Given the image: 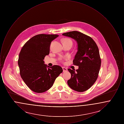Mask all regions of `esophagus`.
<instances>
[{"label": "esophagus", "instance_id": "esophagus-1", "mask_svg": "<svg viewBox=\"0 0 124 124\" xmlns=\"http://www.w3.org/2000/svg\"><path fill=\"white\" fill-rule=\"evenodd\" d=\"M62 69H63V72H66L67 71V68H65V67H62Z\"/></svg>", "mask_w": 124, "mask_h": 124}]
</instances>
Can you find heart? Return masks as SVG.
Returning <instances> with one entry per match:
<instances>
[{
	"label": "heart",
	"mask_w": 124,
	"mask_h": 124,
	"mask_svg": "<svg viewBox=\"0 0 124 124\" xmlns=\"http://www.w3.org/2000/svg\"><path fill=\"white\" fill-rule=\"evenodd\" d=\"M63 43H66V42H70L71 43H72V41L71 40V39H64L63 40Z\"/></svg>",
	"instance_id": "1"
}]
</instances>
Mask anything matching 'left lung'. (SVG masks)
<instances>
[{
	"mask_svg": "<svg viewBox=\"0 0 124 124\" xmlns=\"http://www.w3.org/2000/svg\"><path fill=\"white\" fill-rule=\"evenodd\" d=\"M62 35L74 39L78 44L73 64L78 66V68L76 71L68 69L71 77L67 84L74 91L85 92L94 84L98 77L101 66L99 48L92 38L80 32L72 31Z\"/></svg>",
	"mask_w": 124,
	"mask_h": 124,
	"instance_id": "obj_1",
	"label": "left lung"
}]
</instances>
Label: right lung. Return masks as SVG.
Instances as JSON below:
<instances>
[{
    "label": "right lung",
    "mask_w": 124,
    "mask_h": 124,
    "mask_svg": "<svg viewBox=\"0 0 124 124\" xmlns=\"http://www.w3.org/2000/svg\"><path fill=\"white\" fill-rule=\"evenodd\" d=\"M59 35L39 34L32 37L22 48L19 54L18 65L24 82L32 91L44 93L53 85L56 78L62 72L61 67H50L44 59L50 53L51 42Z\"/></svg>",
    "instance_id": "right-lung-1"
}]
</instances>
